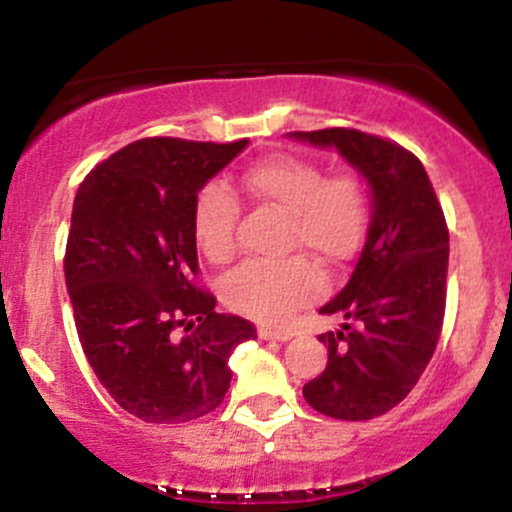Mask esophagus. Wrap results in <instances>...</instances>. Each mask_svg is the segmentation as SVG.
I'll use <instances>...</instances> for the list:
<instances>
[{"mask_svg": "<svg viewBox=\"0 0 512 512\" xmlns=\"http://www.w3.org/2000/svg\"><path fill=\"white\" fill-rule=\"evenodd\" d=\"M257 334H260V339H274V342H289L291 339V332L272 330V327H267V325L257 327Z\"/></svg>", "mask_w": 512, "mask_h": 512, "instance_id": "1", "label": "esophagus"}]
</instances>
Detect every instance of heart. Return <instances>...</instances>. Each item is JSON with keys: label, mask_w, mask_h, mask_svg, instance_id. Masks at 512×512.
I'll use <instances>...</instances> for the list:
<instances>
[{"label": "heart", "mask_w": 512, "mask_h": 512, "mask_svg": "<svg viewBox=\"0 0 512 512\" xmlns=\"http://www.w3.org/2000/svg\"><path fill=\"white\" fill-rule=\"evenodd\" d=\"M240 190L250 202L284 211L286 248L310 250L317 260L344 264L356 255L368 231L370 204L354 173L325 175L308 158L274 154L245 168ZM238 199L219 185L199 190L192 207L197 248L214 264L233 260L238 250ZM221 301L233 313L276 325L320 296L322 276L305 255L286 260H252L221 281Z\"/></svg>", "instance_id": "obj_1"}]
</instances>
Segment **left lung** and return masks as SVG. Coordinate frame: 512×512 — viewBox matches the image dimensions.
Instances as JSON below:
<instances>
[{"label": "left lung", "mask_w": 512, "mask_h": 512, "mask_svg": "<svg viewBox=\"0 0 512 512\" xmlns=\"http://www.w3.org/2000/svg\"><path fill=\"white\" fill-rule=\"evenodd\" d=\"M291 137L334 146L373 195L366 245L351 279L320 308L346 322L320 334L327 366L303 385L305 402L320 414L368 421L414 390L436 351L448 291V223L424 163L397 142L344 127Z\"/></svg>", "instance_id": "8db88e82"}]
</instances>
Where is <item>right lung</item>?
<instances>
[{"instance_id":"right-lung-1","label":"right lung","mask_w":512,"mask_h":512,"mask_svg":"<svg viewBox=\"0 0 512 512\" xmlns=\"http://www.w3.org/2000/svg\"><path fill=\"white\" fill-rule=\"evenodd\" d=\"M248 146L151 137L86 175L74 197L64 276L93 373L127 414L185 424L231 385L228 358L255 325L216 313L197 284V192Z\"/></svg>"}]
</instances>
